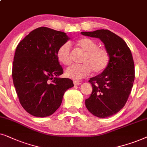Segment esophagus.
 Wrapping results in <instances>:
<instances>
[{"label": "esophagus", "instance_id": "34e87169", "mask_svg": "<svg viewBox=\"0 0 147 147\" xmlns=\"http://www.w3.org/2000/svg\"><path fill=\"white\" fill-rule=\"evenodd\" d=\"M73 83H74V85H81V82L77 81H74Z\"/></svg>", "mask_w": 147, "mask_h": 147}]
</instances>
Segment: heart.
Masks as SVG:
<instances>
[{
  "label": "heart",
  "instance_id": "obj_1",
  "mask_svg": "<svg viewBox=\"0 0 147 147\" xmlns=\"http://www.w3.org/2000/svg\"><path fill=\"white\" fill-rule=\"evenodd\" d=\"M77 48L85 52L81 60L83 64H74L66 70V75L74 80L83 79L91 73L100 74L106 69L109 54L106 48L99 47L97 42L88 38L79 39L76 42ZM57 58L60 63L68 66L72 63V50L69 43L61 45L57 50Z\"/></svg>",
  "mask_w": 147,
  "mask_h": 147
}]
</instances>
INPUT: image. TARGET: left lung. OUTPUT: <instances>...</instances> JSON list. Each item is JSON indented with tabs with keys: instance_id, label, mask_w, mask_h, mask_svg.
I'll use <instances>...</instances> for the list:
<instances>
[{
	"instance_id": "1",
	"label": "left lung",
	"mask_w": 147,
	"mask_h": 147,
	"mask_svg": "<svg viewBox=\"0 0 147 147\" xmlns=\"http://www.w3.org/2000/svg\"><path fill=\"white\" fill-rule=\"evenodd\" d=\"M81 34L100 39L109 54L106 69L89 81L93 90L85 100L86 107L99 118L113 116L126 104L133 87L135 70L131 51L122 38L107 29Z\"/></svg>"
}]
</instances>
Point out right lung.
Instances as JSON below:
<instances>
[{
    "label": "right lung",
    "mask_w": 147,
    "mask_h": 147,
    "mask_svg": "<svg viewBox=\"0 0 147 147\" xmlns=\"http://www.w3.org/2000/svg\"><path fill=\"white\" fill-rule=\"evenodd\" d=\"M68 40L66 33L41 27L31 31L17 47L13 84L21 105L32 116L43 118L54 113L65 91L74 86L71 79L58 77L64 71L56 53Z\"/></svg>",
    "instance_id": "add662e5"
}]
</instances>
